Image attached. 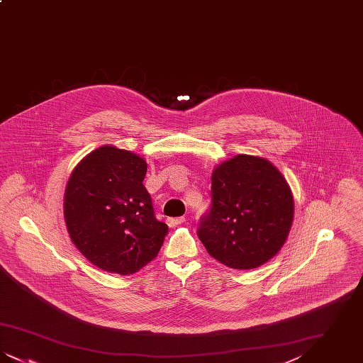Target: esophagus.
<instances>
[{"label":"esophagus","instance_id":"esophagus-1","mask_svg":"<svg viewBox=\"0 0 363 363\" xmlns=\"http://www.w3.org/2000/svg\"><path fill=\"white\" fill-rule=\"evenodd\" d=\"M185 222V216H179V218H169L167 219V225L170 227H177L178 225H182Z\"/></svg>","mask_w":363,"mask_h":363}]
</instances>
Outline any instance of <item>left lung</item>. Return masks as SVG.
Returning a JSON list of instances; mask_svg holds the SVG:
<instances>
[{"label": "left lung", "instance_id": "8db88e82", "mask_svg": "<svg viewBox=\"0 0 363 363\" xmlns=\"http://www.w3.org/2000/svg\"><path fill=\"white\" fill-rule=\"evenodd\" d=\"M211 207L197 235L208 253L234 269H253L272 259L287 240L293 193L267 159L237 155L212 173Z\"/></svg>", "mask_w": 363, "mask_h": 363}]
</instances>
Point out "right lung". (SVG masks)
<instances>
[{"label":"right lung","mask_w":363,"mask_h":363,"mask_svg":"<svg viewBox=\"0 0 363 363\" xmlns=\"http://www.w3.org/2000/svg\"><path fill=\"white\" fill-rule=\"evenodd\" d=\"M147 163L129 151L104 145L70 175L64 213L76 247L98 268L132 275L155 259L169 233L155 218L143 181Z\"/></svg>","instance_id":"right-lung-1"}]
</instances>
